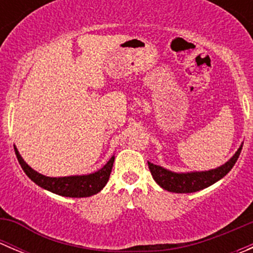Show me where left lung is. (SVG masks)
Instances as JSON below:
<instances>
[{
  "instance_id": "obj_1",
  "label": "left lung",
  "mask_w": 253,
  "mask_h": 253,
  "mask_svg": "<svg viewBox=\"0 0 253 253\" xmlns=\"http://www.w3.org/2000/svg\"><path fill=\"white\" fill-rule=\"evenodd\" d=\"M241 149L242 145H240L237 152L233 155L230 160H228L221 167L208 170V171L174 172L149 162H148V167H149V170L155 182L162 188L175 193H192L209 187L211 185L215 183L216 181L223 178L233 169L240 153H241Z\"/></svg>"
}]
</instances>
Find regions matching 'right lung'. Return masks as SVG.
<instances>
[{
	"mask_svg": "<svg viewBox=\"0 0 253 253\" xmlns=\"http://www.w3.org/2000/svg\"><path fill=\"white\" fill-rule=\"evenodd\" d=\"M14 150H16L17 159L20 167L33 182H35L38 186L45 188V190L50 191V192L56 193V195L73 198L89 197V196L100 192L109 181L115 160V157L112 155L111 159L100 170L93 172V174L65 176V177H48V176L39 174L34 169H32L20 157L16 145H14Z\"/></svg>",
	"mask_w": 253,
	"mask_h": 253,
	"instance_id": "right-lung-1",
	"label": "right lung"
}]
</instances>
